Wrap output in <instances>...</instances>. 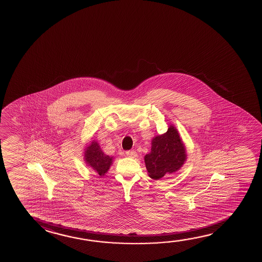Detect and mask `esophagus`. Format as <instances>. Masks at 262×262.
Returning <instances> with one entry per match:
<instances>
[{
	"label": "esophagus",
	"instance_id": "esophagus-1",
	"mask_svg": "<svg viewBox=\"0 0 262 262\" xmlns=\"http://www.w3.org/2000/svg\"><path fill=\"white\" fill-rule=\"evenodd\" d=\"M126 156H129L130 158H135V157H137L138 155L136 151H134V150H132V151H126Z\"/></svg>",
	"mask_w": 262,
	"mask_h": 262
}]
</instances>
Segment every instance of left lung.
I'll use <instances>...</instances> for the list:
<instances>
[{"mask_svg": "<svg viewBox=\"0 0 262 262\" xmlns=\"http://www.w3.org/2000/svg\"><path fill=\"white\" fill-rule=\"evenodd\" d=\"M186 159V148L173 125L166 133L152 138L151 151L144 156L148 174L156 180L178 171Z\"/></svg>", "mask_w": 262, "mask_h": 262, "instance_id": "1", "label": "left lung"}]
</instances>
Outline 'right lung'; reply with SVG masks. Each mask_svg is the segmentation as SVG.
Masks as SVG:
<instances>
[{"mask_svg": "<svg viewBox=\"0 0 262 262\" xmlns=\"http://www.w3.org/2000/svg\"><path fill=\"white\" fill-rule=\"evenodd\" d=\"M84 161L93 170H95L100 177L104 176L110 169L113 162V157L106 156L102 151L99 144L96 141H93L84 149Z\"/></svg>", "mask_w": 262, "mask_h": 262, "instance_id": "1", "label": "right lung"}]
</instances>
